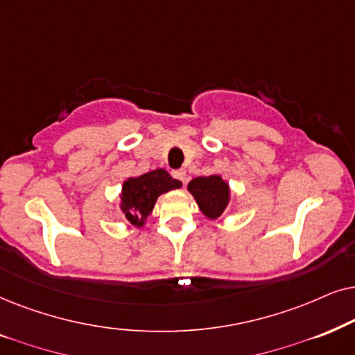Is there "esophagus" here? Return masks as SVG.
Wrapping results in <instances>:
<instances>
[{
  "instance_id": "34e87169",
  "label": "esophagus",
  "mask_w": 355,
  "mask_h": 355,
  "mask_svg": "<svg viewBox=\"0 0 355 355\" xmlns=\"http://www.w3.org/2000/svg\"><path fill=\"white\" fill-rule=\"evenodd\" d=\"M173 177L177 178V180H180L183 185H185L187 183V180H188V177H187V172L183 168H178V170H173Z\"/></svg>"
}]
</instances>
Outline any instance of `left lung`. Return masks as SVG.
I'll return each mask as SVG.
<instances>
[{"mask_svg":"<svg viewBox=\"0 0 355 355\" xmlns=\"http://www.w3.org/2000/svg\"><path fill=\"white\" fill-rule=\"evenodd\" d=\"M188 191L195 198L198 207L209 220L222 216L230 202V185L220 175L196 177L188 183Z\"/></svg>","mask_w":355,"mask_h":355,"instance_id":"8db88e82","label":"left lung"}]
</instances>
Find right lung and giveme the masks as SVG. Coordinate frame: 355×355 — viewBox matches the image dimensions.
I'll use <instances>...</instances> for the list:
<instances>
[{
  "label": "right lung",
  "instance_id": "add662e5",
  "mask_svg": "<svg viewBox=\"0 0 355 355\" xmlns=\"http://www.w3.org/2000/svg\"><path fill=\"white\" fill-rule=\"evenodd\" d=\"M178 188H182V182L170 177L165 168H155L138 177H128L123 182L120 191L121 214L136 229H143L148 217L153 214L157 198Z\"/></svg>",
  "mask_w": 355,
  "mask_h": 355
}]
</instances>
